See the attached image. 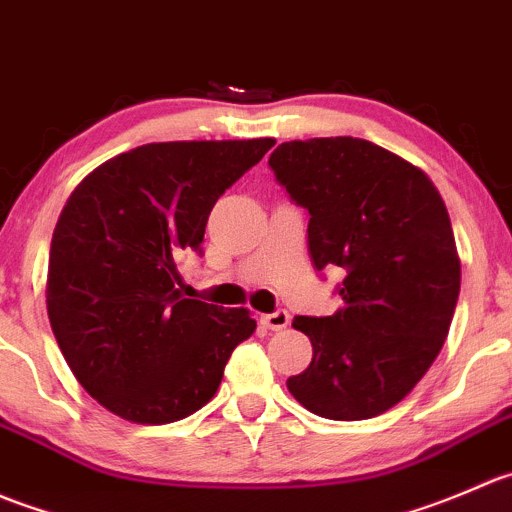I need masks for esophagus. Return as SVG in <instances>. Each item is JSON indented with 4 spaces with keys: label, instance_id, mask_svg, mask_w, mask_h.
<instances>
[{
    "label": "esophagus",
    "instance_id": "esophagus-1",
    "mask_svg": "<svg viewBox=\"0 0 512 512\" xmlns=\"http://www.w3.org/2000/svg\"><path fill=\"white\" fill-rule=\"evenodd\" d=\"M288 321H291V316H288V311H283V308H278V311L261 316V323L266 328H271V331H283V328L288 326Z\"/></svg>",
    "mask_w": 512,
    "mask_h": 512
}]
</instances>
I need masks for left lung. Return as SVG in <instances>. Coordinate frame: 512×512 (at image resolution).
<instances>
[{"instance_id":"left-lung-1","label":"left lung","mask_w":512,"mask_h":512,"mask_svg":"<svg viewBox=\"0 0 512 512\" xmlns=\"http://www.w3.org/2000/svg\"><path fill=\"white\" fill-rule=\"evenodd\" d=\"M268 166L311 216L313 266L343 271L333 316L293 318L313 358L288 391L331 421L381 416L426 376L453 321L460 261L448 209L418 166L366 139L286 141Z\"/></svg>"}]
</instances>
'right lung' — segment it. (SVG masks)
Returning a JSON list of instances; mask_svg holds the SVG:
<instances>
[{"instance_id":"right-lung-1","label":"right lung","mask_w":512,"mask_h":512,"mask_svg":"<svg viewBox=\"0 0 512 512\" xmlns=\"http://www.w3.org/2000/svg\"><path fill=\"white\" fill-rule=\"evenodd\" d=\"M273 139L169 141L114 156L74 189L49 251L47 311L91 398L131 423H174L214 398L256 331L246 308L179 291V258Z\"/></svg>"}]
</instances>
